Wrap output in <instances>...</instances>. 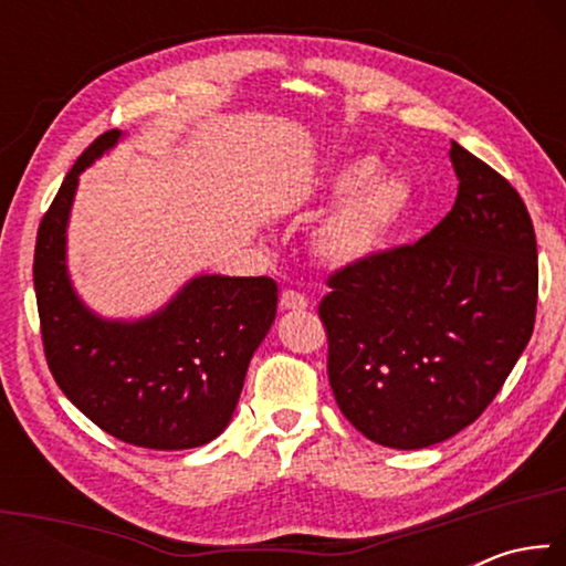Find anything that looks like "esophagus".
I'll use <instances>...</instances> for the list:
<instances>
[{
    "instance_id": "obj_1",
    "label": "esophagus",
    "mask_w": 566,
    "mask_h": 566,
    "mask_svg": "<svg viewBox=\"0 0 566 566\" xmlns=\"http://www.w3.org/2000/svg\"><path fill=\"white\" fill-rule=\"evenodd\" d=\"M306 296L304 294H300V292H294V290H284L282 292V296H280V306L282 310H292V312H302V310H306Z\"/></svg>"
}]
</instances>
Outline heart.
<instances>
[{
  "label": "heart",
  "instance_id": "obj_1",
  "mask_svg": "<svg viewBox=\"0 0 566 566\" xmlns=\"http://www.w3.org/2000/svg\"><path fill=\"white\" fill-rule=\"evenodd\" d=\"M322 197L344 202L314 234V254L334 270L379 254L411 209L409 185L399 177H381L377 157H352L332 167L322 179Z\"/></svg>",
  "mask_w": 566,
  "mask_h": 566
}]
</instances>
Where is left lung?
<instances>
[{
    "mask_svg": "<svg viewBox=\"0 0 566 566\" xmlns=\"http://www.w3.org/2000/svg\"><path fill=\"white\" fill-rule=\"evenodd\" d=\"M457 202L415 244L327 276L319 302L342 415L381 447L421 449L492 405L532 337L536 237L520 191L452 142Z\"/></svg>",
    "mask_w": 566,
    "mask_h": 566,
    "instance_id": "8db88e82",
    "label": "left lung"
}]
</instances>
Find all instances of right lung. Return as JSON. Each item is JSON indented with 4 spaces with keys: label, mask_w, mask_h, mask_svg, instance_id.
Returning <instances> with one entry per match:
<instances>
[{
    "label": "right lung",
    "mask_w": 566,
    "mask_h": 566,
    "mask_svg": "<svg viewBox=\"0 0 566 566\" xmlns=\"http://www.w3.org/2000/svg\"><path fill=\"white\" fill-rule=\"evenodd\" d=\"M119 132H104L66 171L34 247L44 357L66 399L119 442L191 449L224 432L254 349L276 314L270 276H197L139 322L94 317L70 284L64 232L80 171Z\"/></svg>",
    "instance_id": "right-lung-1"
}]
</instances>
